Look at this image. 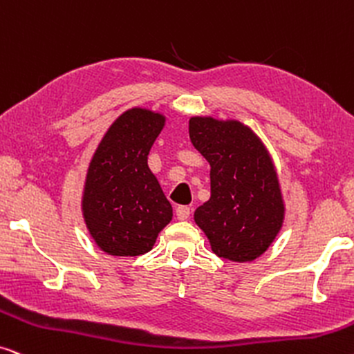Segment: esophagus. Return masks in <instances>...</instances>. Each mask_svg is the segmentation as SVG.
Returning a JSON list of instances; mask_svg holds the SVG:
<instances>
[{"label":"esophagus","mask_w":354,"mask_h":354,"mask_svg":"<svg viewBox=\"0 0 354 354\" xmlns=\"http://www.w3.org/2000/svg\"><path fill=\"white\" fill-rule=\"evenodd\" d=\"M190 208L188 206H178V208L176 209V214H177V219H180V221H185V219H188V216H190Z\"/></svg>","instance_id":"obj_1"}]
</instances>
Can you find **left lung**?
<instances>
[{"instance_id":"8db88e82","label":"left lung","mask_w":354,"mask_h":354,"mask_svg":"<svg viewBox=\"0 0 354 354\" xmlns=\"http://www.w3.org/2000/svg\"><path fill=\"white\" fill-rule=\"evenodd\" d=\"M188 131L211 167V196L195 209L196 226L218 257L254 261L273 244L286 213L267 146L239 120L195 115L188 120Z\"/></svg>"}]
</instances>
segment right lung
<instances>
[{
    "label": "right lung",
    "instance_id": "1",
    "mask_svg": "<svg viewBox=\"0 0 354 354\" xmlns=\"http://www.w3.org/2000/svg\"><path fill=\"white\" fill-rule=\"evenodd\" d=\"M164 125V113L128 109L107 128L94 151L81 211L95 245L107 255L146 254L172 221V205L148 166V154Z\"/></svg>",
    "mask_w": 354,
    "mask_h": 354
}]
</instances>
